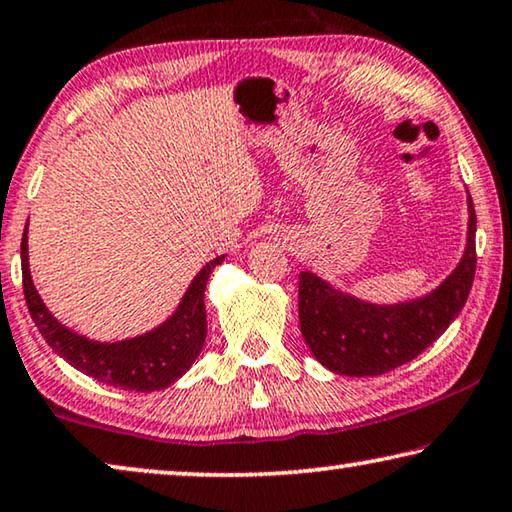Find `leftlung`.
<instances>
[{
  "instance_id": "8db88e82",
  "label": "left lung",
  "mask_w": 512,
  "mask_h": 512,
  "mask_svg": "<svg viewBox=\"0 0 512 512\" xmlns=\"http://www.w3.org/2000/svg\"><path fill=\"white\" fill-rule=\"evenodd\" d=\"M467 247L455 270L428 295L373 304L313 272L300 274V329L322 366L338 375H382L419 357L465 306L476 272V210L467 196Z\"/></svg>"
}]
</instances>
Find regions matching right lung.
Masks as SVG:
<instances>
[{
	"label": "right lung",
	"mask_w": 512,
	"mask_h": 512,
	"mask_svg": "<svg viewBox=\"0 0 512 512\" xmlns=\"http://www.w3.org/2000/svg\"><path fill=\"white\" fill-rule=\"evenodd\" d=\"M20 258L22 288H25V300L38 332L59 357H64L70 366L93 380L125 391H160L180 380L199 357L208 334L203 293H206L212 270L224 261V256L212 258L201 267L190 288L185 290L178 309L162 325L135 338L112 343L93 341V338L73 332L70 327L61 325L43 304L29 272L27 226L22 233Z\"/></svg>",
	"instance_id": "obj_1"
}]
</instances>
